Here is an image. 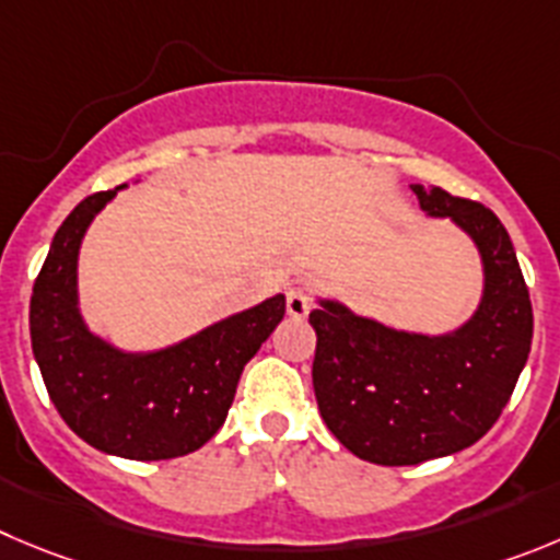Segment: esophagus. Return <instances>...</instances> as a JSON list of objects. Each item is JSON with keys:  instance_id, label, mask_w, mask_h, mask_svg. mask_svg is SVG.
Segmentation results:
<instances>
[{"instance_id": "esophagus-1", "label": "esophagus", "mask_w": 560, "mask_h": 560, "mask_svg": "<svg viewBox=\"0 0 560 560\" xmlns=\"http://www.w3.org/2000/svg\"><path fill=\"white\" fill-rule=\"evenodd\" d=\"M310 312H312L310 292L301 290V287H290V290H287V315L306 317Z\"/></svg>"}]
</instances>
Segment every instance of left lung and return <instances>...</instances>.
<instances>
[{
  "label": "left lung",
  "instance_id": "1",
  "mask_svg": "<svg viewBox=\"0 0 560 560\" xmlns=\"http://www.w3.org/2000/svg\"><path fill=\"white\" fill-rule=\"evenodd\" d=\"M431 218H451L483 262V295L451 334H411L320 301L312 384L328 431L384 467L442 458L498 422L530 353L533 306L509 232L492 209L411 185Z\"/></svg>",
  "mask_w": 560,
  "mask_h": 560
}]
</instances>
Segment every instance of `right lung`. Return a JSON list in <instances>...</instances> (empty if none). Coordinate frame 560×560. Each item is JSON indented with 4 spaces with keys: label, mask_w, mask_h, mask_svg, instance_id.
<instances>
[{
    "label": "right lung",
    "mask_w": 560,
    "mask_h": 560,
    "mask_svg": "<svg viewBox=\"0 0 560 560\" xmlns=\"http://www.w3.org/2000/svg\"><path fill=\"white\" fill-rule=\"evenodd\" d=\"M121 187L88 196L57 229L33 287L30 337L51 404L77 436L109 456L160 462L215 436L243 368L284 317V295L162 351L127 353L104 342L80 315L77 256L91 221Z\"/></svg>",
    "instance_id": "add662e5"
}]
</instances>
